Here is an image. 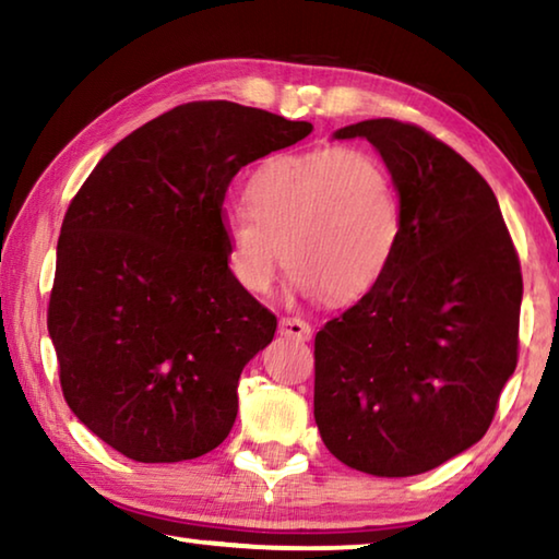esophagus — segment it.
<instances>
[{
    "mask_svg": "<svg viewBox=\"0 0 559 559\" xmlns=\"http://www.w3.org/2000/svg\"><path fill=\"white\" fill-rule=\"evenodd\" d=\"M278 330H281L283 337L300 340V343H306V340H310V335H313V333H310V325L300 318H283Z\"/></svg>",
    "mask_w": 559,
    "mask_h": 559,
    "instance_id": "esophagus-1",
    "label": "esophagus"
}]
</instances>
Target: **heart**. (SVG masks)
<instances>
[{"label": "heart", "mask_w": 559, "mask_h": 559, "mask_svg": "<svg viewBox=\"0 0 559 559\" xmlns=\"http://www.w3.org/2000/svg\"><path fill=\"white\" fill-rule=\"evenodd\" d=\"M246 210L224 214L226 263L246 293L266 296L281 263L328 302L370 293L400 249L404 212L380 157L355 147L276 155L246 185Z\"/></svg>", "instance_id": "heart-1"}]
</instances>
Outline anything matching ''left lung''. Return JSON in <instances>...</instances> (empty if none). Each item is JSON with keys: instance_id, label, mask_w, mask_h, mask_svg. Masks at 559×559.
Listing matches in <instances>:
<instances>
[{"instance_id": "obj_1", "label": "left lung", "mask_w": 559, "mask_h": 559, "mask_svg": "<svg viewBox=\"0 0 559 559\" xmlns=\"http://www.w3.org/2000/svg\"><path fill=\"white\" fill-rule=\"evenodd\" d=\"M367 138L400 189L390 271L316 335V424L345 466L416 476L484 439L518 365L520 259L493 189L439 138L392 118Z\"/></svg>"}]
</instances>
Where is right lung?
Masks as SVG:
<instances>
[{
  "label": "right lung",
  "mask_w": 559,
  "mask_h": 559,
  "mask_svg": "<svg viewBox=\"0 0 559 559\" xmlns=\"http://www.w3.org/2000/svg\"><path fill=\"white\" fill-rule=\"evenodd\" d=\"M310 130L231 100L185 103L120 140L75 192L46 323L66 404L122 456L187 461L229 437L241 370L278 323L231 276L224 197L241 167Z\"/></svg>",
  "instance_id": "add662e5"
}]
</instances>
